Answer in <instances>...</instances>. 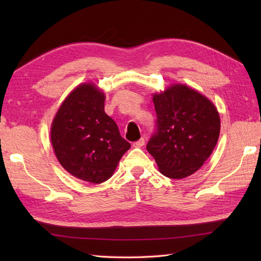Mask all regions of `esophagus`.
Returning <instances> with one entry per match:
<instances>
[{
  "instance_id": "1",
  "label": "esophagus",
  "mask_w": 261,
  "mask_h": 261,
  "mask_svg": "<svg viewBox=\"0 0 261 261\" xmlns=\"http://www.w3.org/2000/svg\"><path fill=\"white\" fill-rule=\"evenodd\" d=\"M143 145H145V139H143V138H141V139H139L138 141H135V142H134V147H136V148H140V147H142Z\"/></svg>"
}]
</instances>
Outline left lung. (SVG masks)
Masks as SVG:
<instances>
[{"label":"left lung","instance_id":"8db88e82","mask_svg":"<svg viewBox=\"0 0 261 261\" xmlns=\"http://www.w3.org/2000/svg\"><path fill=\"white\" fill-rule=\"evenodd\" d=\"M157 120L147 143L162 174L180 179L201 168L220 135V116L213 103L185 85L153 95Z\"/></svg>","mask_w":261,"mask_h":261}]
</instances>
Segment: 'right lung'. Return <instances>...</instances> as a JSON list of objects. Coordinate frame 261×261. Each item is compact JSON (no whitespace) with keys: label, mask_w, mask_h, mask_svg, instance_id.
<instances>
[{"label":"right lung","mask_w":261,"mask_h":261,"mask_svg":"<svg viewBox=\"0 0 261 261\" xmlns=\"http://www.w3.org/2000/svg\"><path fill=\"white\" fill-rule=\"evenodd\" d=\"M104 101L95 86L83 84L65 99L51 126V143L60 165L93 184L108 180L131 147L104 112Z\"/></svg>","instance_id":"1"}]
</instances>
